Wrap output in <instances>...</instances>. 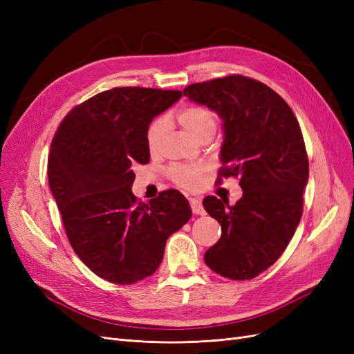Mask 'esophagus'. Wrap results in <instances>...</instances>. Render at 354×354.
<instances>
[{"mask_svg": "<svg viewBox=\"0 0 354 354\" xmlns=\"http://www.w3.org/2000/svg\"><path fill=\"white\" fill-rule=\"evenodd\" d=\"M189 202H190V208H192V211H194L195 216H203V214H205V209H203V207H202L201 199L190 198Z\"/></svg>", "mask_w": 354, "mask_h": 354, "instance_id": "1", "label": "esophagus"}]
</instances>
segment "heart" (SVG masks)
Masks as SVG:
<instances>
[{
	"instance_id": "1",
	"label": "heart",
	"mask_w": 354,
	"mask_h": 354,
	"mask_svg": "<svg viewBox=\"0 0 354 354\" xmlns=\"http://www.w3.org/2000/svg\"><path fill=\"white\" fill-rule=\"evenodd\" d=\"M178 121L199 142L216 134L218 120L217 113L207 106H187L178 112ZM167 131L165 118H158L147 128V146L152 152L158 151ZM205 167L201 164H174L168 168V176L183 189H196L201 185Z\"/></svg>"
}]
</instances>
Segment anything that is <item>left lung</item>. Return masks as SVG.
Wrapping results in <instances>:
<instances>
[{
	"label": "left lung",
	"mask_w": 354,
	"mask_h": 354,
	"mask_svg": "<svg viewBox=\"0 0 354 354\" xmlns=\"http://www.w3.org/2000/svg\"><path fill=\"white\" fill-rule=\"evenodd\" d=\"M183 95L221 116L217 183L238 177L243 190L232 207L226 199H203L221 226L220 241L203 260L227 279H252L282 255L303 216L308 158L301 128L279 94L243 75L190 84Z\"/></svg>",
	"instance_id": "obj_1"
}]
</instances>
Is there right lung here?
<instances>
[{
	"label": "right lung",
	"mask_w": 354,
	"mask_h": 354,
	"mask_svg": "<svg viewBox=\"0 0 354 354\" xmlns=\"http://www.w3.org/2000/svg\"><path fill=\"white\" fill-rule=\"evenodd\" d=\"M178 90L115 87L69 111L51 140L47 176L69 243L104 281L131 285L156 272L167 239L192 217L178 190L149 203L131 192L134 164H147V128Z\"/></svg>",
	"instance_id": "1"
}]
</instances>
